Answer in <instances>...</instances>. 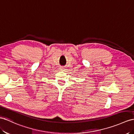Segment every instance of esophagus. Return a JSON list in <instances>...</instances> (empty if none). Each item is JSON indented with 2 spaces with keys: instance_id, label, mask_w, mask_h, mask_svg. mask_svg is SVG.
I'll return each mask as SVG.
<instances>
[{
  "instance_id": "1",
  "label": "esophagus",
  "mask_w": 134,
  "mask_h": 134,
  "mask_svg": "<svg viewBox=\"0 0 134 134\" xmlns=\"http://www.w3.org/2000/svg\"><path fill=\"white\" fill-rule=\"evenodd\" d=\"M60 70L61 71H65V68L64 67H60Z\"/></svg>"
}]
</instances>
